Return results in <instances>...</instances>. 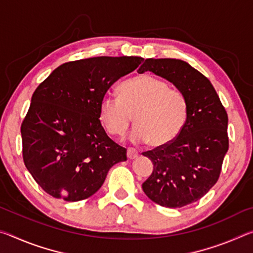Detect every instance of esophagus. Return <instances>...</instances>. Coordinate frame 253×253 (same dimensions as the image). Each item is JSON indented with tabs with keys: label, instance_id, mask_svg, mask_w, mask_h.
<instances>
[{
	"label": "esophagus",
	"instance_id": "34e87169",
	"mask_svg": "<svg viewBox=\"0 0 253 253\" xmlns=\"http://www.w3.org/2000/svg\"><path fill=\"white\" fill-rule=\"evenodd\" d=\"M137 156H138V152H137L135 148L129 147L127 149V157L129 158V160H134Z\"/></svg>",
	"mask_w": 253,
	"mask_h": 253
}]
</instances>
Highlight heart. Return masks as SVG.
I'll use <instances>...</instances> for the list:
<instances>
[{"label":"heart","mask_w":253,"mask_h":253,"mask_svg":"<svg viewBox=\"0 0 253 253\" xmlns=\"http://www.w3.org/2000/svg\"><path fill=\"white\" fill-rule=\"evenodd\" d=\"M99 117L106 130L115 136L125 134L134 117L137 126L131 139L162 147L172 143L185 127L188 101L185 93L169 88L166 81L143 75L122 84L119 97L109 93L102 97Z\"/></svg>","instance_id":"b5f03b06"}]
</instances>
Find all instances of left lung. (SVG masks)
Returning <instances> with one entry per match:
<instances>
[{
  "mask_svg": "<svg viewBox=\"0 0 253 253\" xmlns=\"http://www.w3.org/2000/svg\"><path fill=\"white\" fill-rule=\"evenodd\" d=\"M152 71L185 93L188 117L172 143L143 153L154 169L143 183L153 202L182 208L199 201L219 179L229 149L228 114L207 77L178 59H146L139 74Z\"/></svg>",
  "mask_w": 253,
  "mask_h": 253,
  "instance_id": "1",
  "label": "left lung"
}]
</instances>
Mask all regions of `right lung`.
Segmentation results:
<instances>
[{"label":"right lung","mask_w":253,"mask_h":253,"mask_svg":"<svg viewBox=\"0 0 253 253\" xmlns=\"http://www.w3.org/2000/svg\"><path fill=\"white\" fill-rule=\"evenodd\" d=\"M140 57H96L63 63L33 92L21 125L24 164L49 195L77 202L95 194L127 149L101 126L99 106L110 85Z\"/></svg>","instance_id":"add662e5"}]
</instances>
